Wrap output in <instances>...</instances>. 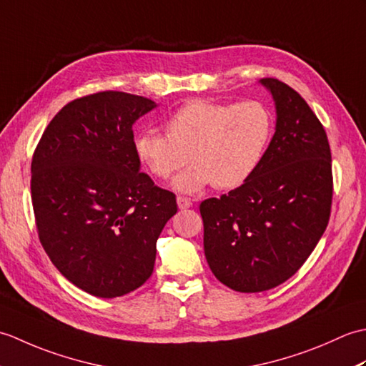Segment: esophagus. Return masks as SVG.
<instances>
[{
	"label": "esophagus",
	"instance_id": "1",
	"mask_svg": "<svg viewBox=\"0 0 366 366\" xmlns=\"http://www.w3.org/2000/svg\"><path fill=\"white\" fill-rule=\"evenodd\" d=\"M177 206H179V209H189V207H192L193 206V203L192 201L189 199V198H185V197H177Z\"/></svg>",
	"mask_w": 366,
	"mask_h": 366
}]
</instances>
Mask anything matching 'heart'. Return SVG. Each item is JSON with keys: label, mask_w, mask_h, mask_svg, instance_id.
Listing matches in <instances>:
<instances>
[{"label": "heart", "mask_w": 366, "mask_h": 366, "mask_svg": "<svg viewBox=\"0 0 366 366\" xmlns=\"http://www.w3.org/2000/svg\"><path fill=\"white\" fill-rule=\"evenodd\" d=\"M275 119L261 100L211 102L190 100L165 121V135L142 132L134 138L138 162L152 177L165 181L189 160L192 167L173 181L182 193L214 185L237 189L259 168L274 135Z\"/></svg>", "instance_id": "b5f03b06"}]
</instances>
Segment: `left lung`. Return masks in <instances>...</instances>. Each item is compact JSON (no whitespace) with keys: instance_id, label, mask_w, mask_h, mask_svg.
Segmentation results:
<instances>
[{"instance_id":"left-lung-1","label":"left lung","mask_w":366,"mask_h":366,"mask_svg":"<svg viewBox=\"0 0 366 366\" xmlns=\"http://www.w3.org/2000/svg\"><path fill=\"white\" fill-rule=\"evenodd\" d=\"M261 83L275 100L277 126L259 168L240 187L199 204L209 267L239 292L272 290L303 266L327 228L333 197L321 121L286 83Z\"/></svg>"}]
</instances>
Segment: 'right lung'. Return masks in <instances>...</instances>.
Returning <instances> with one entry per match:
<instances>
[{"instance_id": "1", "label": "right lung", "mask_w": 366, "mask_h": 366, "mask_svg": "<svg viewBox=\"0 0 366 366\" xmlns=\"http://www.w3.org/2000/svg\"><path fill=\"white\" fill-rule=\"evenodd\" d=\"M155 104L100 91L61 108L31 162L39 240L61 274L96 297L129 294L152 275L176 195L139 173L134 126Z\"/></svg>"}]
</instances>
